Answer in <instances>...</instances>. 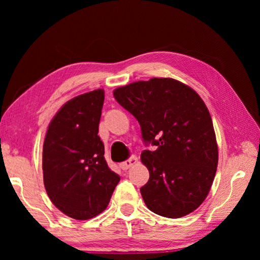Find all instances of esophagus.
I'll return each mask as SVG.
<instances>
[{"label": "esophagus", "instance_id": "obj_1", "mask_svg": "<svg viewBox=\"0 0 260 260\" xmlns=\"http://www.w3.org/2000/svg\"><path fill=\"white\" fill-rule=\"evenodd\" d=\"M136 162H138V157H136V156H131L127 160L120 162L119 166H120L121 170L125 171V170H128L129 167H132L133 165H135Z\"/></svg>", "mask_w": 260, "mask_h": 260}]
</instances>
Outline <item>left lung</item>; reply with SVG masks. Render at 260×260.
Segmentation results:
<instances>
[{
    "label": "left lung",
    "mask_w": 260,
    "mask_h": 260,
    "mask_svg": "<svg viewBox=\"0 0 260 260\" xmlns=\"http://www.w3.org/2000/svg\"><path fill=\"white\" fill-rule=\"evenodd\" d=\"M118 103L136 118L146 146L141 160L149 170L140 189L148 209L180 218L203 203L218 166L212 119L192 88L171 78H152L114 89Z\"/></svg>",
    "instance_id": "left-lung-1"
}]
</instances>
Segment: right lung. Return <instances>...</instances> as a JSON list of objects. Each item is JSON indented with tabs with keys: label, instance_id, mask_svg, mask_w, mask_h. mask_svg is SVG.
<instances>
[{
	"label": "right lung",
	"instance_id": "1",
	"mask_svg": "<svg viewBox=\"0 0 260 260\" xmlns=\"http://www.w3.org/2000/svg\"><path fill=\"white\" fill-rule=\"evenodd\" d=\"M103 102V89L70 100L52 118L43 142L48 196L57 209L77 220L103 212L120 180L109 169L98 135Z\"/></svg>",
	"mask_w": 260,
	"mask_h": 260
}]
</instances>
